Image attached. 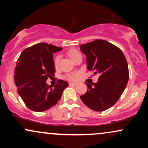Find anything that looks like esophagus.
<instances>
[{
  "mask_svg": "<svg viewBox=\"0 0 148 148\" xmlns=\"http://www.w3.org/2000/svg\"><path fill=\"white\" fill-rule=\"evenodd\" d=\"M69 86H78V84H76V83H69Z\"/></svg>",
  "mask_w": 148,
  "mask_h": 148,
  "instance_id": "esophagus-1",
  "label": "esophagus"
}]
</instances>
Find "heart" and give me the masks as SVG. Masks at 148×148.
<instances>
[{
  "label": "heart",
  "instance_id": "1",
  "mask_svg": "<svg viewBox=\"0 0 148 148\" xmlns=\"http://www.w3.org/2000/svg\"><path fill=\"white\" fill-rule=\"evenodd\" d=\"M79 54H81V53H80L78 51L74 50V49H73V50H71L69 52V57H70V58L72 59V60H74V59L78 55H79ZM60 56H58L56 57V58L54 59V65H55V67H57V66L58 65V63H59V62H60ZM76 77V76L74 75V74H71V75L67 76V78H68V79H70V80L75 79Z\"/></svg>",
  "mask_w": 148,
  "mask_h": 148
}]
</instances>
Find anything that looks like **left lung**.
<instances>
[{
  "label": "left lung",
  "mask_w": 148,
  "mask_h": 148,
  "mask_svg": "<svg viewBox=\"0 0 148 148\" xmlns=\"http://www.w3.org/2000/svg\"><path fill=\"white\" fill-rule=\"evenodd\" d=\"M80 48L86 56L87 69L99 75L97 83H86L88 90L80 97L92 110L105 111L116 103L128 83L126 58L120 49L105 40H96Z\"/></svg>",
  "instance_id": "8db88e82"
}]
</instances>
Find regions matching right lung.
<instances>
[{"instance_id":"add662e5","label":"right lung","mask_w":148,"mask_h":148,"mask_svg":"<svg viewBox=\"0 0 148 148\" xmlns=\"http://www.w3.org/2000/svg\"><path fill=\"white\" fill-rule=\"evenodd\" d=\"M62 48L39 43L24 49L16 61L14 82L18 95L30 110L47 111L56 105L62 92L68 86L67 81L59 80L53 88L47 84L55 73L53 53Z\"/></svg>"}]
</instances>
